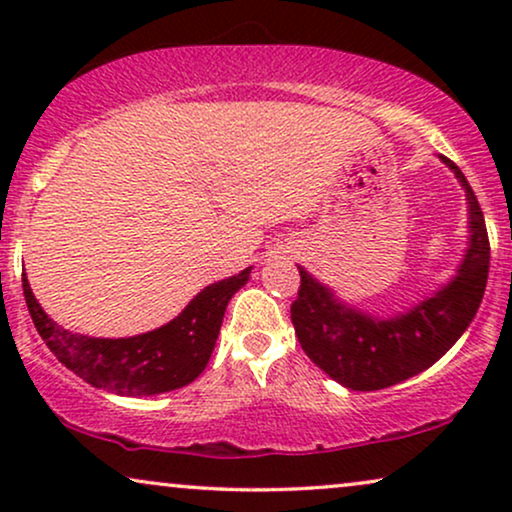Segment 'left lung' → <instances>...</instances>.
I'll list each match as a JSON object with an SVG mask.
<instances>
[{
  "instance_id": "obj_1",
  "label": "left lung",
  "mask_w": 512,
  "mask_h": 512,
  "mask_svg": "<svg viewBox=\"0 0 512 512\" xmlns=\"http://www.w3.org/2000/svg\"><path fill=\"white\" fill-rule=\"evenodd\" d=\"M443 160L466 188L473 233L459 275L443 291L398 319L380 321L340 305L300 268L298 298L291 303L300 347L328 377L349 389H387L433 366L461 338L482 303L489 272L485 216L464 172L450 158Z\"/></svg>"
}]
</instances>
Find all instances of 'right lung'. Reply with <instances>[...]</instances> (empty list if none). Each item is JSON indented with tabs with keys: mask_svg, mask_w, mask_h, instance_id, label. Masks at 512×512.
Segmentation results:
<instances>
[{
	"mask_svg": "<svg viewBox=\"0 0 512 512\" xmlns=\"http://www.w3.org/2000/svg\"><path fill=\"white\" fill-rule=\"evenodd\" d=\"M249 270L209 284L170 324L121 340L88 338L60 328L41 310L25 272L23 293L41 340L62 366L95 389L121 396H151L186 387L205 370L228 300L247 282Z\"/></svg>",
	"mask_w": 512,
	"mask_h": 512,
	"instance_id": "obj_1",
	"label": "right lung"
}]
</instances>
